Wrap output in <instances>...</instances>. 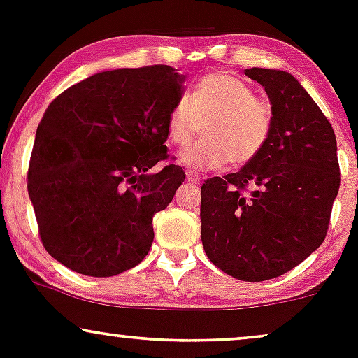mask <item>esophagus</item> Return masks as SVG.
<instances>
[{
  "mask_svg": "<svg viewBox=\"0 0 358 358\" xmlns=\"http://www.w3.org/2000/svg\"><path fill=\"white\" fill-rule=\"evenodd\" d=\"M187 180L190 183H199L200 182V175L195 173V171H187Z\"/></svg>",
  "mask_w": 358,
  "mask_h": 358,
  "instance_id": "34e87169",
  "label": "esophagus"
}]
</instances>
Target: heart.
Masks as SVG:
<instances>
[{
    "label": "heart",
    "instance_id": "1",
    "mask_svg": "<svg viewBox=\"0 0 358 358\" xmlns=\"http://www.w3.org/2000/svg\"><path fill=\"white\" fill-rule=\"evenodd\" d=\"M202 122V139L180 151L182 165L213 170L249 165L262 153L273 133V106L248 82L231 72H210L196 82L188 97H180L166 117V139L183 146Z\"/></svg>",
    "mask_w": 358,
    "mask_h": 358
}]
</instances>
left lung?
<instances>
[{
    "instance_id": "8db88e82",
    "label": "left lung",
    "mask_w": 358,
    "mask_h": 358,
    "mask_svg": "<svg viewBox=\"0 0 358 358\" xmlns=\"http://www.w3.org/2000/svg\"><path fill=\"white\" fill-rule=\"evenodd\" d=\"M273 106L262 153L237 173L202 185V244L217 268L241 281L281 276L327 236L340 188L330 121L291 73L245 69Z\"/></svg>"
}]
</instances>
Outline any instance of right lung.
<instances>
[{"instance_id":"1","label":"right lung","mask_w":358,"mask_h":358,"mask_svg":"<svg viewBox=\"0 0 358 358\" xmlns=\"http://www.w3.org/2000/svg\"><path fill=\"white\" fill-rule=\"evenodd\" d=\"M185 77L170 65L99 72L52 101L36 129L28 195L43 248L76 273L108 278L138 266L153 215L183 183L166 162V117Z\"/></svg>"}]
</instances>
